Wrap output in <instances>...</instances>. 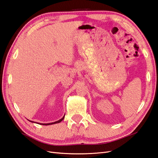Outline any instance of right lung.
Instances as JSON below:
<instances>
[{
  "mask_svg": "<svg viewBox=\"0 0 158 158\" xmlns=\"http://www.w3.org/2000/svg\"><path fill=\"white\" fill-rule=\"evenodd\" d=\"M64 117H65V115L64 116L61 118V119H60L59 121H56V122H53V123H38V124H40V125H52V124H56V123H60L61 121L62 120H64ZM31 122H32V123H35V122H33V121H31Z\"/></svg>",
  "mask_w": 158,
  "mask_h": 158,
  "instance_id": "1",
  "label": "right lung"
}]
</instances>
